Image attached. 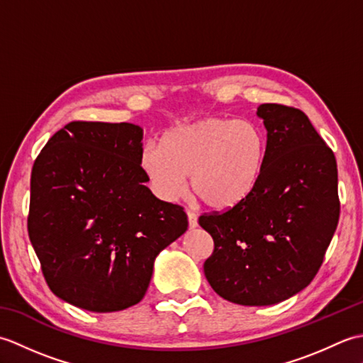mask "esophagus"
Instances as JSON below:
<instances>
[{
    "label": "esophagus",
    "instance_id": "34e87169",
    "mask_svg": "<svg viewBox=\"0 0 363 363\" xmlns=\"http://www.w3.org/2000/svg\"><path fill=\"white\" fill-rule=\"evenodd\" d=\"M187 218H189V226H190V229H195V228L198 226V217H196V213L191 212V211H187Z\"/></svg>",
    "mask_w": 363,
    "mask_h": 363
}]
</instances>
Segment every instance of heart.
Masks as SVG:
<instances>
[{
	"instance_id": "heart-1",
	"label": "heart",
	"mask_w": 363,
	"mask_h": 363,
	"mask_svg": "<svg viewBox=\"0 0 363 363\" xmlns=\"http://www.w3.org/2000/svg\"><path fill=\"white\" fill-rule=\"evenodd\" d=\"M162 148L146 145L140 167L154 194L191 195L213 211L233 209L257 187L267 159V134L257 121L207 117L169 130Z\"/></svg>"
}]
</instances>
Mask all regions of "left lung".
<instances>
[{
	"mask_svg": "<svg viewBox=\"0 0 363 363\" xmlns=\"http://www.w3.org/2000/svg\"><path fill=\"white\" fill-rule=\"evenodd\" d=\"M267 159L252 194L199 226L213 238L204 262L211 287L230 303L272 306L306 289L335 233L337 162L304 112L260 104Z\"/></svg>",
	"mask_w": 363,
	"mask_h": 363,
	"instance_id": "1",
	"label": "left lung"
}]
</instances>
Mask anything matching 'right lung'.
<instances>
[{
    "instance_id": "add662e5",
    "label": "right lung",
    "mask_w": 363,
    "mask_h": 363,
    "mask_svg": "<svg viewBox=\"0 0 363 363\" xmlns=\"http://www.w3.org/2000/svg\"><path fill=\"white\" fill-rule=\"evenodd\" d=\"M142 140L130 123L72 121L34 162L29 240L51 291L79 309L140 303L157 254L187 230L182 207L145 186Z\"/></svg>"
}]
</instances>
